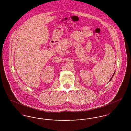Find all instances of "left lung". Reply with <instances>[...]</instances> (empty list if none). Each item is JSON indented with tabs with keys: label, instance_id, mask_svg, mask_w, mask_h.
Here are the masks:
<instances>
[{
	"label": "left lung",
	"instance_id": "1",
	"mask_svg": "<svg viewBox=\"0 0 131 131\" xmlns=\"http://www.w3.org/2000/svg\"><path fill=\"white\" fill-rule=\"evenodd\" d=\"M114 74H115V72H114V73H113V75H112V78H111V80H110V81H111V80H112V77H113V75H114Z\"/></svg>",
	"mask_w": 131,
	"mask_h": 131
}]
</instances>
